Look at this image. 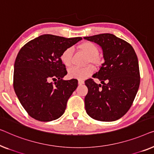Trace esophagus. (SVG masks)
<instances>
[{
  "mask_svg": "<svg viewBox=\"0 0 154 154\" xmlns=\"http://www.w3.org/2000/svg\"><path fill=\"white\" fill-rule=\"evenodd\" d=\"M78 84H79V85H82V84H84V81H83V80H82V79H79L78 80Z\"/></svg>",
  "mask_w": 154,
  "mask_h": 154,
  "instance_id": "obj_1",
  "label": "esophagus"
}]
</instances>
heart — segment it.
Masks as SVG:
<instances>
[{
  "instance_id": "b5f03b06",
  "label": "heart",
  "mask_w": 154,
  "mask_h": 154,
  "mask_svg": "<svg viewBox=\"0 0 154 154\" xmlns=\"http://www.w3.org/2000/svg\"><path fill=\"white\" fill-rule=\"evenodd\" d=\"M79 48L88 56L87 62L94 65L100 63V59L98 56L99 49L94 43L91 42H85L79 45ZM73 54L72 47H68L65 49L60 54V60L65 66H70L72 63ZM94 68L91 66H86L84 68L72 67L68 70V75L70 78L79 79H84L92 75Z\"/></svg>"
}]
</instances>
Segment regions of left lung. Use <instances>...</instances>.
<instances>
[{
	"label": "left lung",
	"mask_w": 154,
	"mask_h": 154,
	"mask_svg": "<svg viewBox=\"0 0 154 154\" xmlns=\"http://www.w3.org/2000/svg\"><path fill=\"white\" fill-rule=\"evenodd\" d=\"M99 45L103 49L104 63L85 81L88 94L84 99L88 115L100 121H114L126 114L133 103L140 86L137 56L129 43L113 34L103 33L84 37Z\"/></svg>",
	"instance_id": "left-lung-1"
}]
</instances>
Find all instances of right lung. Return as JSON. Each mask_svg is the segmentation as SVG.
<instances>
[{"label":"right lung","mask_w":154,"mask_h":154,"mask_svg":"<svg viewBox=\"0 0 154 154\" xmlns=\"http://www.w3.org/2000/svg\"><path fill=\"white\" fill-rule=\"evenodd\" d=\"M82 39L42 35L29 41L19 51L13 86L21 105L35 119L51 121L63 114L78 82L63 79L67 71L60 54ZM51 79L57 80L54 85L49 82Z\"/></svg>","instance_id":"obj_1"}]
</instances>
